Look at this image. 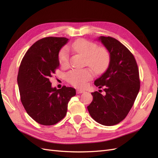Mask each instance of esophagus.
<instances>
[{"label":"esophagus","instance_id":"obj_1","mask_svg":"<svg viewBox=\"0 0 158 158\" xmlns=\"http://www.w3.org/2000/svg\"><path fill=\"white\" fill-rule=\"evenodd\" d=\"M83 92H85V90L79 89H77V94H81V93H83Z\"/></svg>","mask_w":158,"mask_h":158}]
</instances>
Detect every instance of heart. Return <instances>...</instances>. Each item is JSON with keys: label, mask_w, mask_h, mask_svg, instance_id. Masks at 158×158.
I'll return each instance as SVG.
<instances>
[{"label": "heart", "mask_w": 158, "mask_h": 158, "mask_svg": "<svg viewBox=\"0 0 158 158\" xmlns=\"http://www.w3.org/2000/svg\"><path fill=\"white\" fill-rule=\"evenodd\" d=\"M74 51L85 57V63L96 73H101L106 70L110 62V55L108 49L98 47L96 43L87 39H80L71 45ZM60 65L66 66L69 63V52L66 48H63L58 54ZM93 77L91 69H73L66 74V80L70 84L77 88H83Z\"/></svg>", "instance_id": "b5f03b06"}]
</instances>
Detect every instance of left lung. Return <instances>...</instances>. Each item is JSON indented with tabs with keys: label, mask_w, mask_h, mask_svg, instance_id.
<instances>
[{
	"label": "left lung",
	"mask_w": 158,
	"mask_h": 158,
	"mask_svg": "<svg viewBox=\"0 0 158 158\" xmlns=\"http://www.w3.org/2000/svg\"><path fill=\"white\" fill-rule=\"evenodd\" d=\"M99 40L109 52L110 62L94 85L104 88L105 94L92 92L88 109L96 122L109 126L126 118L138 95L140 81L138 65L130 50L111 36H100Z\"/></svg>",
	"instance_id": "obj_1"
}]
</instances>
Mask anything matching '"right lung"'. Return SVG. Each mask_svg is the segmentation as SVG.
Returning <instances> with one entry per match:
<instances>
[{"label":"right lung","instance_id":"1","mask_svg":"<svg viewBox=\"0 0 158 158\" xmlns=\"http://www.w3.org/2000/svg\"><path fill=\"white\" fill-rule=\"evenodd\" d=\"M65 37L49 36L35 43L20 63L18 83L20 100L28 115L43 126H52L65 117L75 89L52 88L49 78L59 68L58 53L68 42Z\"/></svg>","mask_w":158,"mask_h":158}]
</instances>
